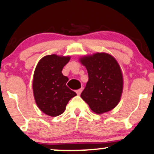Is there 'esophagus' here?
<instances>
[{
	"instance_id": "1",
	"label": "esophagus",
	"mask_w": 154,
	"mask_h": 154,
	"mask_svg": "<svg viewBox=\"0 0 154 154\" xmlns=\"http://www.w3.org/2000/svg\"><path fill=\"white\" fill-rule=\"evenodd\" d=\"M82 89L81 88V89H79V90H77V91H76V93H77V95H79L81 94V93H82Z\"/></svg>"
}]
</instances>
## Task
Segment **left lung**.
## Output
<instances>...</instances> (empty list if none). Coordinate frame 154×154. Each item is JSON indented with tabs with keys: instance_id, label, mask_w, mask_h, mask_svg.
Listing matches in <instances>:
<instances>
[{
	"instance_id": "left-lung-1",
	"label": "left lung",
	"mask_w": 154,
	"mask_h": 154,
	"mask_svg": "<svg viewBox=\"0 0 154 154\" xmlns=\"http://www.w3.org/2000/svg\"><path fill=\"white\" fill-rule=\"evenodd\" d=\"M79 62L88 73L81 98L98 114L114 109L121 99L124 84L122 72L116 59L107 53H95L82 56Z\"/></svg>"
}]
</instances>
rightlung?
Masks as SVG:
<instances>
[{
	"label": "right lung",
	"mask_w": 154,
	"mask_h": 154,
	"mask_svg": "<svg viewBox=\"0 0 154 154\" xmlns=\"http://www.w3.org/2000/svg\"><path fill=\"white\" fill-rule=\"evenodd\" d=\"M69 56L48 55L38 61L33 75V95L38 107L51 116L61 114L72 98L77 95L66 86L69 78L62 74Z\"/></svg>",
	"instance_id": "add662e5"
}]
</instances>
